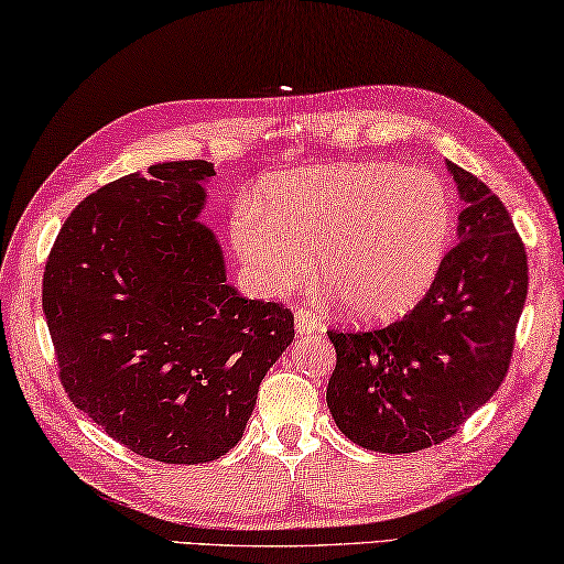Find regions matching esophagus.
Returning a JSON list of instances; mask_svg holds the SVG:
<instances>
[{
    "label": "esophagus",
    "instance_id": "1",
    "mask_svg": "<svg viewBox=\"0 0 564 564\" xmlns=\"http://www.w3.org/2000/svg\"><path fill=\"white\" fill-rule=\"evenodd\" d=\"M294 329H297V335H312V332H317L319 319L315 317V312L312 310L294 312Z\"/></svg>",
    "mask_w": 564,
    "mask_h": 564
}]
</instances>
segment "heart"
I'll return each mask as SVG.
<instances>
[{"instance_id":"heart-1","label":"heart","mask_w":564,"mask_h":564,"mask_svg":"<svg viewBox=\"0 0 564 564\" xmlns=\"http://www.w3.org/2000/svg\"><path fill=\"white\" fill-rule=\"evenodd\" d=\"M455 207L427 170L339 162L270 180L242 199L232 245L260 294H284L312 274L349 317L384 322L412 310L445 262Z\"/></svg>"}]
</instances>
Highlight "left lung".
I'll list each match as a JSON object with an SVG mask.
<instances>
[{
	"mask_svg": "<svg viewBox=\"0 0 564 564\" xmlns=\"http://www.w3.org/2000/svg\"><path fill=\"white\" fill-rule=\"evenodd\" d=\"M447 172L465 209L424 300L384 329L329 332L332 420L384 455L440 445L500 390L528 297V254L510 212L475 174L455 162Z\"/></svg>",
	"mask_w": 564,
	"mask_h": 564,
	"instance_id": "1",
	"label": "left lung"
}]
</instances>
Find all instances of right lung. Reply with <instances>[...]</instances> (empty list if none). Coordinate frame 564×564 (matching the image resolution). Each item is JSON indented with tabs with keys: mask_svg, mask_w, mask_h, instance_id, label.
<instances>
[{
	"mask_svg": "<svg viewBox=\"0 0 564 564\" xmlns=\"http://www.w3.org/2000/svg\"><path fill=\"white\" fill-rule=\"evenodd\" d=\"M205 160L105 184L64 221L42 307L74 408L137 455L199 465L232 449L294 339L280 302L239 297L199 221Z\"/></svg>",
	"mask_w": 564,
	"mask_h": 564,
	"instance_id": "right-lung-1",
	"label": "right lung"
}]
</instances>
